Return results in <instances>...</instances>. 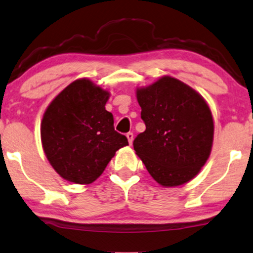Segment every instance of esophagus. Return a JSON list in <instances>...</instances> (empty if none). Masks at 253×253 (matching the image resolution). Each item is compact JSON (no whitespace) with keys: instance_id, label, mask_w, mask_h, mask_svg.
<instances>
[{"instance_id":"34e87169","label":"esophagus","mask_w":253,"mask_h":253,"mask_svg":"<svg viewBox=\"0 0 253 253\" xmlns=\"http://www.w3.org/2000/svg\"><path fill=\"white\" fill-rule=\"evenodd\" d=\"M126 138H127V142H129V144L131 145L133 142V133L132 132H127L126 133Z\"/></svg>"}]
</instances>
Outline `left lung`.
I'll use <instances>...</instances> for the list:
<instances>
[{
  "label": "left lung",
  "instance_id": "left-lung-1",
  "mask_svg": "<svg viewBox=\"0 0 253 253\" xmlns=\"http://www.w3.org/2000/svg\"><path fill=\"white\" fill-rule=\"evenodd\" d=\"M136 93L146 126L133 140L136 155L159 185L191 181L211 156V108L198 91L169 75Z\"/></svg>",
  "mask_w": 253,
  "mask_h": 253
}]
</instances>
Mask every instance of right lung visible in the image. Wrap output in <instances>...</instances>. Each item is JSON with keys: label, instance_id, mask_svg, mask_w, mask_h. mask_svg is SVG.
I'll list each match as a JSON object with an SVG mask.
<instances>
[{"label": "right lung", "instance_id": "add662e5", "mask_svg": "<svg viewBox=\"0 0 253 253\" xmlns=\"http://www.w3.org/2000/svg\"><path fill=\"white\" fill-rule=\"evenodd\" d=\"M109 95L89 79H79L45 110L42 149L55 172L67 181H95L116 151L129 145L126 137L115 131L113 114L106 110Z\"/></svg>", "mask_w": 253, "mask_h": 253}]
</instances>
